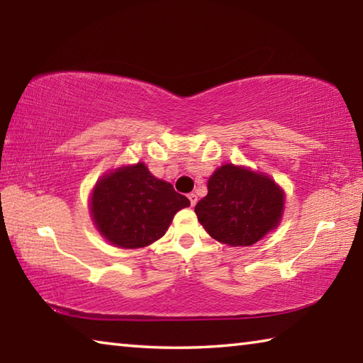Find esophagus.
Wrapping results in <instances>:
<instances>
[{
    "mask_svg": "<svg viewBox=\"0 0 363 363\" xmlns=\"http://www.w3.org/2000/svg\"><path fill=\"white\" fill-rule=\"evenodd\" d=\"M189 200H190V205L195 206L196 205V200H199V199H196V195L192 192V194H189Z\"/></svg>",
    "mask_w": 363,
    "mask_h": 363,
    "instance_id": "1",
    "label": "esophagus"
}]
</instances>
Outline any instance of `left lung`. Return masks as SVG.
<instances>
[{
	"label": "left lung",
	"instance_id": "left-lung-1",
	"mask_svg": "<svg viewBox=\"0 0 363 363\" xmlns=\"http://www.w3.org/2000/svg\"><path fill=\"white\" fill-rule=\"evenodd\" d=\"M285 192L272 177L227 163L208 179V194L195 205L205 230L229 247H251L280 224Z\"/></svg>",
	"mask_w": 363,
	"mask_h": 363
}]
</instances>
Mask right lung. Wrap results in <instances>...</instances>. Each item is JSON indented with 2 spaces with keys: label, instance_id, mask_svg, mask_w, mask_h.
I'll use <instances>...</instances> for the list:
<instances>
[{
  "label": "right lung",
  "instance_id": "right-lung-1",
  "mask_svg": "<svg viewBox=\"0 0 363 363\" xmlns=\"http://www.w3.org/2000/svg\"><path fill=\"white\" fill-rule=\"evenodd\" d=\"M189 205L187 196L153 176L144 162L102 174L89 196L97 232L108 243L126 250L149 247L162 238L174 214Z\"/></svg>",
  "mask_w": 363,
  "mask_h": 363
}]
</instances>
